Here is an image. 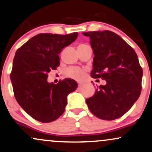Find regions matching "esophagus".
Instances as JSON below:
<instances>
[{
  "label": "esophagus",
  "instance_id": "1",
  "mask_svg": "<svg viewBox=\"0 0 152 152\" xmlns=\"http://www.w3.org/2000/svg\"><path fill=\"white\" fill-rule=\"evenodd\" d=\"M82 85H83V83H82V82H78V85H79V86Z\"/></svg>",
  "mask_w": 152,
  "mask_h": 152
}]
</instances>
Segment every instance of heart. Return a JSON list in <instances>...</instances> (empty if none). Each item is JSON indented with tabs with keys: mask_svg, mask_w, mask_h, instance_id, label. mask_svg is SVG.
<instances>
[{
	"mask_svg": "<svg viewBox=\"0 0 152 152\" xmlns=\"http://www.w3.org/2000/svg\"><path fill=\"white\" fill-rule=\"evenodd\" d=\"M86 44H80V45H84ZM83 70L82 69L79 68V67H68L65 69V74L67 77H74V78H79L81 77L83 75Z\"/></svg>",
	"mask_w": 152,
	"mask_h": 152,
	"instance_id": "b5f03b06",
	"label": "heart"
}]
</instances>
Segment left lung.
<instances>
[{
	"mask_svg": "<svg viewBox=\"0 0 152 152\" xmlns=\"http://www.w3.org/2000/svg\"><path fill=\"white\" fill-rule=\"evenodd\" d=\"M94 55L92 78L106 80L86 103L94 116L104 120L122 117L140 97L143 70L136 52L110 30L86 32Z\"/></svg>",
	"mask_w": 152,
	"mask_h": 152,
	"instance_id": "1",
	"label": "left lung"
}]
</instances>
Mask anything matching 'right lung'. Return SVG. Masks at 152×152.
<instances>
[{
  "label": "right lung",
  "mask_w": 152,
  "mask_h": 152,
  "mask_svg": "<svg viewBox=\"0 0 152 152\" xmlns=\"http://www.w3.org/2000/svg\"><path fill=\"white\" fill-rule=\"evenodd\" d=\"M78 33H40L16 51L10 77L18 103L30 117L42 123L56 120L65 112L67 96L76 90L72 79L48 83V73L60 65L64 48L74 42Z\"/></svg>",
  "instance_id": "add662e5"
}]
</instances>
